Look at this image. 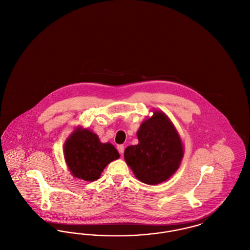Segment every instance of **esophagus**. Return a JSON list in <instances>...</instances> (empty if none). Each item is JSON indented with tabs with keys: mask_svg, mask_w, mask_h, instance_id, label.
Wrapping results in <instances>:
<instances>
[{
	"mask_svg": "<svg viewBox=\"0 0 250 250\" xmlns=\"http://www.w3.org/2000/svg\"><path fill=\"white\" fill-rule=\"evenodd\" d=\"M117 149H118V151H119L120 155H123V154H124V151H125V147H124V145H118V146H117Z\"/></svg>",
	"mask_w": 250,
	"mask_h": 250,
	"instance_id": "esophagus-1",
	"label": "esophagus"
}]
</instances>
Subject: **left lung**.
<instances>
[{"label":"left lung","mask_w":250,"mask_h":250,"mask_svg":"<svg viewBox=\"0 0 250 250\" xmlns=\"http://www.w3.org/2000/svg\"><path fill=\"white\" fill-rule=\"evenodd\" d=\"M139 143L125 150V160L135 176L147 185L167 181L178 169L184 146L178 132L162 111H154L137 132Z\"/></svg>","instance_id":"obj_1"}]
</instances>
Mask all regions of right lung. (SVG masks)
<instances>
[{
  "label": "right lung",
  "instance_id": "obj_1",
  "mask_svg": "<svg viewBox=\"0 0 250 250\" xmlns=\"http://www.w3.org/2000/svg\"><path fill=\"white\" fill-rule=\"evenodd\" d=\"M63 154L72 175L87 182L99 178L107 164L120 156L112 144L100 143L96 134L83 127H77L68 137Z\"/></svg>",
  "mask_w": 250,
  "mask_h": 250
}]
</instances>
